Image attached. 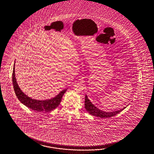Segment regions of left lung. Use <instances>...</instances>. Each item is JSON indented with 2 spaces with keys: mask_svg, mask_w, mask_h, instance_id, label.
Instances as JSON below:
<instances>
[{
  "mask_svg": "<svg viewBox=\"0 0 154 154\" xmlns=\"http://www.w3.org/2000/svg\"><path fill=\"white\" fill-rule=\"evenodd\" d=\"M85 108H86V111L89 112L90 114L95 116L100 117V118H103V119H106V118H109L113 116L116 115L122 111L125 107L122 108V109H120L119 111H116L112 112H106L102 111L98 108L94 106L93 104H92L91 102L90 101L88 97L86 95L85 96Z\"/></svg>",
  "mask_w": 154,
  "mask_h": 154,
  "instance_id": "left-lung-1",
  "label": "left lung"
}]
</instances>
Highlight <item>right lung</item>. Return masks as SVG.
Returning a JSON list of instances; mask_svg holds the SVG:
<instances>
[{
  "instance_id": "add662e5",
  "label": "right lung",
  "mask_w": 154,
  "mask_h": 154,
  "mask_svg": "<svg viewBox=\"0 0 154 154\" xmlns=\"http://www.w3.org/2000/svg\"><path fill=\"white\" fill-rule=\"evenodd\" d=\"M12 82L14 93L19 100L27 107L38 112H50L55 109L60 104L62 97L66 91V89L63 90L55 98L49 100H38L28 97L22 92L17 84L14 74V64L12 73Z\"/></svg>"
}]
</instances>
